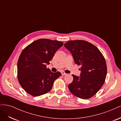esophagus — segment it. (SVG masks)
<instances>
[{"label":"esophagus","mask_w":121,"mask_h":121,"mask_svg":"<svg viewBox=\"0 0 121 121\" xmlns=\"http://www.w3.org/2000/svg\"><path fill=\"white\" fill-rule=\"evenodd\" d=\"M67 75V74L66 73H65V72H61V75L64 76V75Z\"/></svg>","instance_id":"1"}]
</instances>
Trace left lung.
I'll list each match as a JSON object with an SVG mask.
<instances>
[{
  "label": "left lung",
  "instance_id": "8db88e82",
  "mask_svg": "<svg viewBox=\"0 0 121 121\" xmlns=\"http://www.w3.org/2000/svg\"><path fill=\"white\" fill-rule=\"evenodd\" d=\"M64 46L72 54L75 63L81 65L80 76L72 75L69 91L83 99L92 97L104 85L107 76L104 56L95 46L84 40H71Z\"/></svg>",
  "mask_w": 121,
  "mask_h": 121
}]
</instances>
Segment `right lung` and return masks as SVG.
I'll list each match as a JSON object with an SVG mask.
<instances>
[{"instance_id":"add662e5","label":"right lung","mask_w":121,"mask_h":121,"mask_svg":"<svg viewBox=\"0 0 121 121\" xmlns=\"http://www.w3.org/2000/svg\"><path fill=\"white\" fill-rule=\"evenodd\" d=\"M63 42L48 39H40L22 52L17 61V79L23 88L29 94L38 96L48 92L54 81L61 76L52 73L46 65Z\"/></svg>"}]
</instances>
